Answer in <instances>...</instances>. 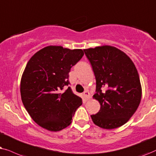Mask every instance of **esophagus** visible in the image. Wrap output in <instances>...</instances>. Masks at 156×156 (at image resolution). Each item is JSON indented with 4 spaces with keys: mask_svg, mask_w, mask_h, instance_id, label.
Masks as SVG:
<instances>
[{
    "mask_svg": "<svg viewBox=\"0 0 156 156\" xmlns=\"http://www.w3.org/2000/svg\"><path fill=\"white\" fill-rule=\"evenodd\" d=\"M83 94L85 95V98H86L87 100L90 98V93L88 92V90H85Z\"/></svg>",
    "mask_w": 156,
    "mask_h": 156,
    "instance_id": "esophagus-1",
    "label": "esophagus"
}]
</instances>
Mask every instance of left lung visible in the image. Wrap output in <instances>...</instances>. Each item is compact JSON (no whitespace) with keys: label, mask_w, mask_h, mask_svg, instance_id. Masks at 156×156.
Masks as SVG:
<instances>
[{"label":"left lung","mask_w":156,"mask_h":156,"mask_svg":"<svg viewBox=\"0 0 156 156\" xmlns=\"http://www.w3.org/2000/svg\"><path fill=\"white\" fill-rule=\"evenodd\" d=\"M83 51L96 80L93 98L101 104L99 112L90 115L93 122L103 129L120 127L140 103L142 88L138 70L132 60L115 47L102 45ZM103 88L105 92H102Z\"/></svg>","instance_id":"1"}]
</instances>
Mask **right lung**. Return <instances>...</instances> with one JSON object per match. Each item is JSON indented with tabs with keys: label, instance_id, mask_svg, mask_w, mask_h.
<instances>
[{
	"label": "right lung",
	"instance_id": "1",
	"mask_svg": "<svg viewBox=\"0 0 156 156\" xmlns=\"http://www.w3.org/2000/svg\"><path fill=\"white\" fill-rule=\"evenodd\" d=\"M84 55L82 49L48 45L29 60L20 80V95L26 111L36 123L56 132L71 123L82 98L68 87L70 68Z\"/></svg>",
	"mask_w": 156,
	"mask_h": 156
}]
</instances>
